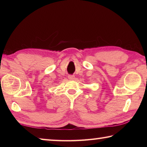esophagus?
<instances>
[{
	"mask_svg": "<svg viewBox=\"0 0 147 147\" xmlns=\"http://www.w3.org/2000/svg\"><path fill=\"white\" fill-rule=\"evenodd\" d=\"M68 78L71 80H73L75 78V77H74V75H71V74H69V75L68 76Z\"/></svg>",
	"mask_w": 147,
	"mask_h": 147,
	"instance_id": "esophagus-1",
	"label": "esophagus"
}]
</instances>
